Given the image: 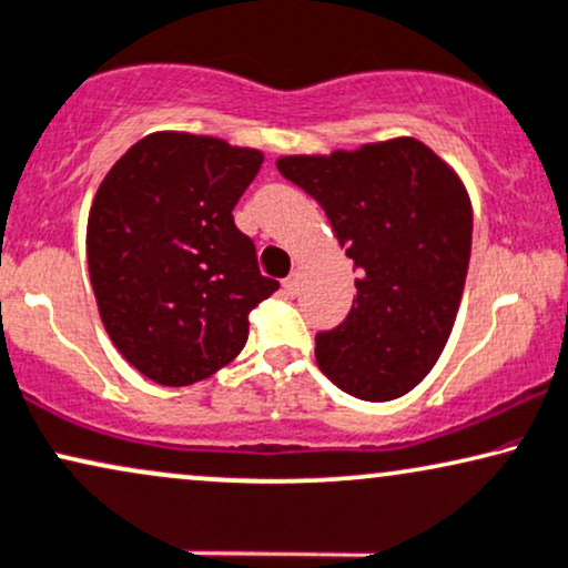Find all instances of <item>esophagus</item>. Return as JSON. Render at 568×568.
Wrapping results in <instances>:
<instances>
[{"mask_svg": "<svg viewBox=\"0 0 568 568\" xmlns=\"http://www.w3.org/2000/svg\"><path fill=\"white\" fill-rule=\"evenodd\" d=\"M298 285H301L298 272H293V275H288V277L283 280V288H285V293H288V296H296V293H298Z\"/></svg>", "mask_w": 568, "mask_h": 568, "instance_id": "34e87169", "label": "esophagus"}]
</instances>
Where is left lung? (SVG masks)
Wrapping results in <instances>:
<instances>
[{"label": "left lung", "mask_w": 568, "mask_h": 568, "mask_svg": "<svg viewBox=\"0 0 568 568\" xmlns=\"http://www.w3.org/2000/svg\"><path fill=\"white\" fill-rule=\"evenodd\" d=\"M277 170L325 210L358 270L348 317L317 333L320 369L362 400L406 396L440 358L462 304L471 254L462 178L416 139L280 156Z\"/></svg>", "instance_id": "8db88e82"}]
</instances>
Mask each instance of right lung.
Wrapping results in <instances>:
<instances>
[{
    "instance_id": "1",
    "label": "right lung",
    "mask_w": 568,
    "mask_h": 568,
    "mask_svg": "<svg viewBox=\"0 0 568 568\" xmlns=\"http://www.w3.org/2000/svg\"><path fill=\"white\" fill-rule=\"evenodd\" d=\"M262 162L256 149L162 131L99 185L85 231L93 296L143 377L181 387L214 375L246 346L251 308L280 288L233 220Z\"/></svg>"
}]
</instances>
